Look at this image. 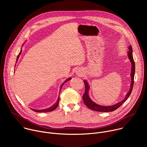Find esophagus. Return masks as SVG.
<instances>
[{"label": "esophagus", "instance_id": "esophagus-1", "mask_svg": "<svg viewBox=\"0 0 147 147\" xmlns=\"http://www.w3.org/2000/svg\"><path fill=\"white\" fill-rule=\"evenodd\" d=\"M76 73H77V74H78V76H81V75L82 74V72H81V70H77V71Z\"/></svg>", "mask_w": 147, "mask_h": 147}]
</instances>
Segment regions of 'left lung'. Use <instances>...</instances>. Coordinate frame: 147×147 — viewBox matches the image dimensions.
Returning a JSON list of instances; mask_svg holds the SVG:
<instances>
[{
    "instance_id": "1",
    "label": "left lung",
    "mask_w": 147,
    "mask_h": 147,
    "mask_svg": "<svg viewBox=\"0 0 147 147\" xmlns=\"http://www.w3.org/2000/svg\"><path fill=\"white\" fill-rule=\"evenodd\" d=\"M133 49L131 45H130L129 47V51L127 52L128 54V57L131 62V84H130V88L129 91L127 92V94L125 95L124 99H123L121 101L111 106H102L100 105H98L96 103H95L90 97L89 96V91H90V86L88 85V83L86 80H84V82L85 87H86V91L84 94L82 96L83 101L86 104V105L90 109L97 112H112L119 108L121 105L126 100L129 96L130 95L133 88L134 85V74H135V63L133 59Z\"/></svg>"
}]
</instances>
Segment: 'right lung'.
Listing matches in <instances>:
<instances>
[{
	"mask_svg": "<svg viewBox=\"0 0 147 147\" xmlns=\"http://www.w3.org/2000/svg\"><path fill=\"white\" fill-rule=\"evenodd\" d=\"M22 49H21V51L20 52L19 54L18 55V56H17V57L16 62L17 61V60H18V57H19L20 55H21V53H22ZM71 77H69V78H68L67 80H66L64 81V82H63V84H61V86H60V90H61V87H63V86L64 84H65L66 82H67V81H69V80H71ZM60 91H59V92H60ZM59 100H60V98H59V97H58V98H57V100L55 104H53L52 107H49V108H47V109H40V110L33 109H32L33 111H35V112H52V111H53V110H55V109L57 107L58 105H59Z\"/></svg>",
	"mask_w": 147,
	"mask_h": 147,
	"instance_id": "obj_1",
	"label": "right lung"
}]
</instances>
